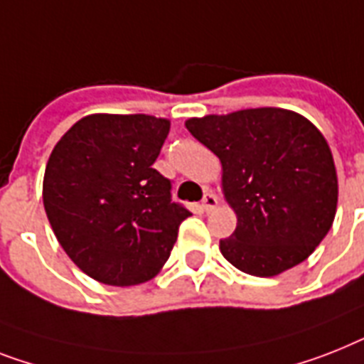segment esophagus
Instances as JSON below:
<instances>
[{
  "label": "esophagus",
  "mask_w": 364,
  "mask_h": 364,
  "mask_svg": "<svg viewBox=\"0 0 364 364\" xmlns=\"http://www.w3.org/2000/svg\"><path fill=\"white\" fill-rule=\"evenodd\" d=\"M217 203H218V200H217V196H215V194H211V192H205V194H203V200H202L203 211L209 213L211 209L217 208Z\"/></svg>",
  "instance_id": "obj_1"
}]
</instances>
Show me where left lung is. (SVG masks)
<instances>
[{
	"mask_svg": "<svg viewBox=\"0 0 364 364\" xmlns=\"http://www.w3.org/2000/svg\"><path fill=\"white\" fill-rule=\"evenodd\" d=\"M223 164L224 198L237 215L220 239L233 267L274 277L305 262L333 226L338 181L326 138L306 117L250 108L185 123Z\"/></svg>",
	"mask_w": 364,
	"mask_h": 364,
	"instance_id": "8db88e82",
	"label": "left lung"
}]
</instances>
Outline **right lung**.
<instances>
[{
    "label": "right lung",
    "instance_id": "right-lung-1",
    "mask_svg": "<svg viewBox=\"0 0 364 364\" xmlns=\"http://www.w3.org/2000/svg\"><path fill=\"white\" fill-rule=\"evenodd\" d=\"M170 121L146 114L85 115L55 144L43 183L59 245L87 277L110 286L151 280L191 211L153 168Z\"/></svg>",
    "mask_w": 364,
    "mask_h": 364
}]
</instances>
